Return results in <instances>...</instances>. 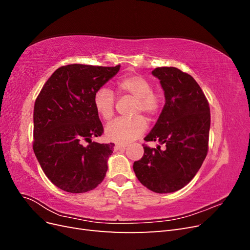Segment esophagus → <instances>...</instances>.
<instances>
[{"label": "esophagus", "instance_id": "obj_1", "mask_svg": "<svg viewBox=\"0 0 250 250\" xmlns=\"http://www.w3.org/2000/svg\"><path fill=\"white\" fill-rule=\"evenodd\" d=\"M126 146L125 145H122V144H117V145L115 146V150L118 151V150H122V149H125Z\"/></svg>", "mask_w": 250, "mask_h": 250}]
</instances>
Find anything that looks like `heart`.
Returning a JSON list of instances; mask_svg holds the SVG:
<instances>
[{
    "mask_svg": "<svg viewBox=\"0 0 250 250\" xmlns=\"http://www.w3.org/2000/svg\"><path fill=\"white\" fill-rule=\"evenodd\" d=\"M120 95H128L135 99L133 112L145 113L155 118L163 108V97L152 90L151 81L141 74H127L116 82ZM94 107L104 121H109L115 113V97L109 89L100 87L93 98ZM147 121L143 116L131 119H117L107 125L105 135L108 141L118 144H128L140 138L147 129Z\"/></svg>",
    "mask_w": 250,
    "mask_h": 250,
    "instance_id": "heart-1",
    "label": "heart"
}]
</instances>
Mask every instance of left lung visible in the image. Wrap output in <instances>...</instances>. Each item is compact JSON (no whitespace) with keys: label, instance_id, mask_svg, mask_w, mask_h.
I'll use <instances>...</instances> for the list:
<instances>
[{"label":"left lung","instance_id":"8db88e82","mask_svg":"<svg viewBox=\"0 0 250 250\" xmlns=\"http://www.w3.org/2000/svg\"><path fill=\"white\" fill-rule=\"evenodd\" d=\"M161 80L166 103L146 142L165 144V150L144 144V155L134 162L140 183L155 193L180 190L194 178L208 154L209 105L195 79L174 66L152 71Z\"/></svg>","mask_w":250,"mask_h":250}]
</instances>
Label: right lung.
Here are the masks:
<instances>
[{
	"label": "right lung",
	"instance_id": "right-lung-1",
	"mask_svg": "<svg viewBox=\"0 0 250 250\" xmlns=\"http://www.w3.org/2000/svg\"><path fill=\"white\" fill-rule=\"evenodd\" d=\"M120 66H60L36 98L34 153L51 183L65 192H88L105 177L115 144L92 142L104 130L93 98ZM84 141L89 143L86 146Z\"/></svg>",
	"mask_w": 250,
	"mask_h": 250
}]
</instances>
